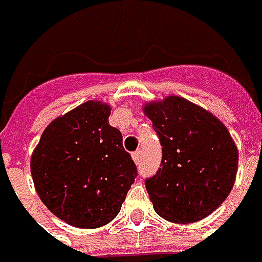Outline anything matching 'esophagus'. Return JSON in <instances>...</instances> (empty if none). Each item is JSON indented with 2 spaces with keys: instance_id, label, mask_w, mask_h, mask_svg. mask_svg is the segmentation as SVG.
Masks as SVG:
<instances>
[{
  "instance_id": "34e87169",
  "label": "esophagus",
  "mask_w": 262,
  "mask_h": 262,
  "mask_svg": "<svg viewBox=\"0 0 262 262\" xmlns=\"http://www.w3.org/2000/svg\"><path fill=\"white\" fill-rule=\"evenodd\" d=\"M133 159H134V162H136L137 165H140V163H141V159H143V156H141V150L134 151V153H133Z\"/></svg>"
}]
</instances>
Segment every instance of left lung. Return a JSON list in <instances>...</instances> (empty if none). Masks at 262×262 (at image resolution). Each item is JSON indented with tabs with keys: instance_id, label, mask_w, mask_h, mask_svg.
I'll return each mask as SVG.
<instances>
[{
	"instance_id": "left-lung-1",
	"label": "left lung",
	"mask_w": 262,
	"mask_h": 262,
	"mask_svg": "<svg viewBox=\"0 0 262 262\" xmlns=\"http://www.w3.org/2000/svg\"><path fill=\"white\" fill-rule=\"evenodd\" d=\"M162 146V163L146 179L160 217L192 223L211 214L230 194L237 148L216 116L189 100L170 96L144 106Z\"/></svg>"
}]
</instances>
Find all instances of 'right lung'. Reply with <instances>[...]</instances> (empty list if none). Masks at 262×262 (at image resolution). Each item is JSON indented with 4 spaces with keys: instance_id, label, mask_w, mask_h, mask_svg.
Here are the masks:
<instances>
[{
    "instance_id": "right-lung-1",
    "label": "right lung",
    "mask_w": 262,
    "mask_h": 262,
    "mask_svg": "<svg viewBox=\"0 0 262 262\" xmlns=\"http://www.w3.org/2000/svg\"><path fill=\"white\" fill-rule=\"evenodd\" d=\"M111 107L86 102L46 126L30 169L35 188L56 217L81 229L114 220L137 178V166L109 125Z\"/></svg>"
}]
</instances>
